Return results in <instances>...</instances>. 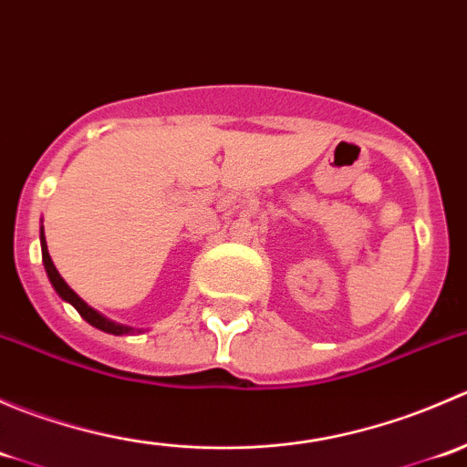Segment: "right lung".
<instances>
[{
	"label": "right lung",
	"instance_id": "right-lung-1",
	"mask_svg": "<svg viewBox=\"0 0 467 467\" xmlns=\"http://www.w3.org/2000/svg\"><path fill=\"white\" fill-rule=\"evenodd\" d=\"M40 242H42V262H45L47 275H49L51 285H54V289L58 291V296H60V298H63V300H67V303L72 305V307L77 309V312L81 314V317L86 318V321H88L89 325H94V327L103 329V332H108V334H117V337H119V334H129V332H130V327H124V325H117V323L108 321V318H103L101 314H99V312H94L92 307H88V305L83 303V300L78 298V296L74 294L72 289H69V286H67V282H65L63 277H60V273L56 271L54 262H51V257H49V251H47L45 234H42V233H40Z\"/></svg>",
	"mask_w": 467,
	"mask_h": 467
}]
</instances>
